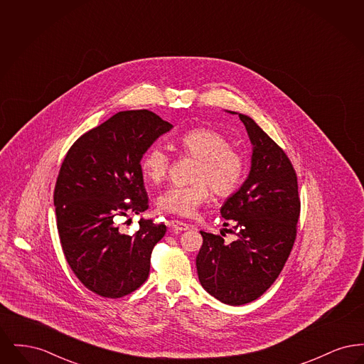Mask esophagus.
Returning <instances> with one entry per match:
<instances>
[{
	"mask_svg": "<svg viewBox=\"0 0 364 364\" xmlns=\"http://www.w3.org/2000/svg\"><path fill=\"white\" fill-rule=\"evenodd\" d=\"M169 226H171L173 230H176V232H183V230L190 229L188 224H186V223H183V221H177V220H172V221L169 223Z\"/></svg>",
	"mask_w": 364,
	"mask_h": 364,
	"instance_id": "obj_1",
	"label": "esophagus"
}]
</instances>
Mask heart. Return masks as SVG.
<instances>
[{
    "instance_id": "obj_1",
    "label": "heart",
    "mask_w": 364,
    "mask_h": 364,
    "mask_svg": "<svg viewBox=\"0 0 364 364\" xmlns=\"http://www.w3.org/2000/svg\"><path fill=\"white\" fill-rule=\"evenodd\" d=\"M177 146L183 156L198 159L192 173L193 183L164 191L156 199L161 211L193 217L198 208L208 200L210 188L221 198L237 190L245 174V161L225 135L210 128H192L178 138ZM140 168L146 180L159 184L168 177L171 156L154 144L144 153Z\"/></svg>"
}]
</instances>
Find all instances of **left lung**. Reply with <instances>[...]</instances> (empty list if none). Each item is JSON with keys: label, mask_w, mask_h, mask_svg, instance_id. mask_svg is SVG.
<instances>
[{"label": "left lung", "mask_w": 364, "mask_h": 364, "mask_svg": "<svg viewBox=\"0 0 364 364\" xmlns=\"http://www.w3.org/2000/svg\"><path fill=\"white\" fill-rule=\"evenodd\" d=\"M239 114L252 144L251 171L221 208L237 240L202 232L198 277L206 292L229 306L251 303L277 279L288 259L300 215L297 177L289 158L251 117Z\"/></svg>", "instance_id": "1"}]
</instances>
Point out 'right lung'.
I'll return each instance as SVG.
<instances>
[{
  "label": "right lung",
  "instance_id": "right-lung-1",
  "mask_svg": "<svg viewBox=\"0 0 364 364\" xmlns=\"http://www.w3.org/2000/svg\"><path fill=\"white\" fill-rule=\"evenodd\" d=\"M172 128L146 109L119 112L77 139L63 161L54 188L58 236L72 272L94 294L122 297L149 277L166 226L140 220L128 236L116 217L149 208L140 161Z\"/></svg>",
  "mask_w": 364,
  "mask_h": 364
}]
</instances>
